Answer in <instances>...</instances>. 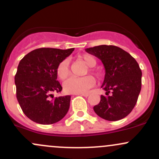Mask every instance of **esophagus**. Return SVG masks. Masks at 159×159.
Here are the masks:
<instances>
[{"label":"esophagus","mask_w":159,"mask_h":159,"mask_svg":"<svg viewBox=\"0 0 159 159\" xmlns=\"http://www.w3.org/2000/svg\"><path fill=\"white\" fill-rule=\"evenodd\" d=\"M76 95H83V96L87 97V96H89V93H77V94H76Z\"/></svg>","instance_id":"34e87169"}]
</instances>
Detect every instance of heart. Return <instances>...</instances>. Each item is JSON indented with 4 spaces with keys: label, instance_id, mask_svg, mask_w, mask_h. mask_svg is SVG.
Here are the masks:
<instances>
[{
    "label": "heart",
    "instance_id": "1",
    "mask_svg": "<svg viewBox=\"0 0 159 159\" xmlns=\"http://www.w3.org/2000/svg\"><path fill=\"white\" fill-rule=\"evenodd\" d=\"M78 60L83 61L87 66L89 67H94L96 65V59L93 57V55H90L88 54H82V55L78 56ZM90 72L93 73L96 76H100V72L90 68ZM56 73L61 80H65L70 73L69 69V63L66 60L62 61L57 65V69H56ZM95 80L92 76H86L84 77H70L66 80L63 84V88H64V92L66 93L70 94H77L82 93L87 91L92 88L95 85Z\"/></svg>",
    "mask_w": 159,
    "mask_h": 159
}]
</instances>
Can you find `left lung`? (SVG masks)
<instances>
[{
    "instance_id": "obj_1",
    "label": "left lung",
    "mask_w": 159,
    "mask_h": 159,
    "mask_svg": "<svg viewBox=\"0 0 159 159\" xmlns=\"http://www.w3.org/2000/svg\"><path fill=\"white\" fill-rule=\"evenodd\" d=\"M86 52L99 58L105 69L102 88L107 96L101 95L94 111L107 120L124 118L132 111L140 93L142 71L139 64L129 53L114 45L95 46Z\"/></svg>"
}]
</instances>
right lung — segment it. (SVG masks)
I'll use <instances>...</instances> for the list:
<instances>
[{
  "label": "right lung",
  "mask_w": 159,
  "mask_h": 159,
  "mask_svg": "<svg viewBox=\"0 0 159 159\" xmlns=\"http://www.w3.org/2000/svg\"><path fill=\"white\" fill-rule=\"evenodd\" d=\"M73 50L42 48L32 51L20 61L15 75L16 98L23 113L34 122L52 124L67 113L70 95L53 98L52 93L62 90L56 69Z\"/></svg>",
  "instance_id": "right-lung-1"
}]
</instances>
